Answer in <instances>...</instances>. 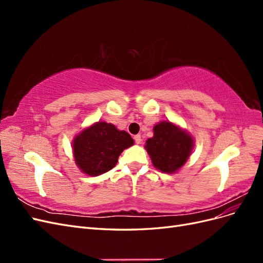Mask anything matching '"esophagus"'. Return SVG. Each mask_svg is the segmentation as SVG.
<instances>
[{"mask_svg":"<svg viewBox=\"0 0 263 263\" xmlns=\"http://www.w3.org/2000/svg\"><path fill=\"white\" fill-rule=\"evenodd\" d=\"M134 139H135V142H136V144H140V142H141L140 135H136V136L134 137Z\"/></svg>","mask_w":263,"mask_h":263,"instance_id":"34e87169","label":"esophagus"}]
</instances>
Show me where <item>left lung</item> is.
I'll list each match as a JSON object with an SVG mask.
<instances>
[{
	"mask_svg": "<svg viewBox=\"0 0 263 263\" xmlns=\"http://www.w3.org/2000/svg\"><path fill=\"white\" fill-rule=\"evenodd\" d=\"M193 147L192 136L171 122L157 124L154 137L145 146L153 164L164 173L177 172L186 162Z\"/></svg>",
	"mask_w": 263,
	"mask_h": 263,
	"instance_id": "obj_1",
	"label": "left lung"
}]
</instances>
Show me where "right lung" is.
I'll use <instances>...</instances> for the list:
<instances>
[{"label":"right lung","mask_w":263,"mask_h":263,"mask_svg":"<svg viewBox=\"0 0 263 263\" xmlns=\"http://www.w3.org/2000/svg\"><path fill=\"white\" fill-rule=\"evenodd\" d=\"M134 145L128 133L113 124L98 122L77 135L72 142L77 165L91 177L113 169L123 150Z\"/></svg>","instance_id":"obj_1"}]
</instances>
